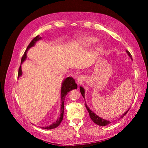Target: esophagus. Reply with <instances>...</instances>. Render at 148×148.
<instances>
[{"label": "esophagus", "mask_w": 148, "mask_h": 148, "mask_svg": "<svg viewBox=\"0 0 148 148\" xmlns=\"http://www.w3.org/2000/svg\"><path fill=\"white\" fill-rule=\"evenodd\" d=\"M82 76H78L77 77V80L78 82H80V81H82Z\"/></svg>", "instance_id": "obj_1"}]
</instances>
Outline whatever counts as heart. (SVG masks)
I'll return each mask as SVG.
<instances>
[{
    "instance_id": "heart-1",
    "label": "heart",
    "mask_w": 148,
    "mask_h": 148,
    "mask_svg": "<svg viewBox=\"0 0 148 148\" xmlns=\"http://www.w3.org/2000/svg\"><path fill=\"white\" fill-rule=\"evenodd\" d=\"M98 41V38L95 36H87L82 37V38L79 39V44L80 46L82 47H87L93 46L95 44H96Z\"/></svg>"
}]
</instances>
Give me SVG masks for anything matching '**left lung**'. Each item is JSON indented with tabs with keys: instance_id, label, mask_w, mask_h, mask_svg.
Wrapping results in <instances>:
<instances>
[{
	"instance_id": "left-lung-1",
	"label": "left lung",
	"mask_w": 148,
	"mask_h": 148,
	"mask_svg": "<svg viewBox=\"0 0 148 148\" xmlns=\"http://www.w3.org/2000/svg\"><path fill=\"white\" fill-rule=\"evenodd\" d=\"M126 52L127 53V54L129 55V56L131 57V59H132V56H131V54L130 53V52L129 51H127V50L126 51ZM79 89H80V92H81V94L82 95V96H83L84 98H85V95H84L85 94V90H84V89L82 86H80L79 87ZM86 108L87 110V111H88V112H89L90 117H91V119H92V121H93L95 123H96L97 125H100V126H106V125H108L110 123H111V122H110V121H107V120H105V119H102L101 117H100L99 116H97V115L95 114L93 112L91 111V110L89 108V107L87 106L86 104ZM129 110H127V112H125L123 114V116H121V118H122L123 117H124L125 115L127 114V112H129Z\"/></svg>"
}]
</instances>
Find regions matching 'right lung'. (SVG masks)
Returning <instances> with one entry per match:
<instances>
[{
	"instance_id": "right-lung-1",
	"label": "right lung",
	"mask_w": 148,
	"mask_h": 148,
	"mask_svg": "<svg viewBox=\"0 0 148 148\" xmlns=\"http://www.w3.org/2000/svg\"><path fill=\"white\" fill-rule=\"evenodd\" d=\"M41 39V37H39V36H36L35 38H33V40L30 42L29 44L28 47H27V49L25 51L24 55L21 58V64L23 63V61L27 58V52L28 51V49L31 48V47L34 46L35 43L37 41H38L39 40ZM22 75V71H21V66L20 65L19 71H18V77L21 76ZM77 84L75 82V80L72 78V77H66V79H64V81L62 82V87H61V114H60L59 118L57 120L56 122H54L52 125H49V126H47L46 127H42V129H55L59 126L61 123V121H62V119H63V114H64V99L65 96L69 93V91H71L72 89H77Z\"/></svg>"
}]
</instances>
